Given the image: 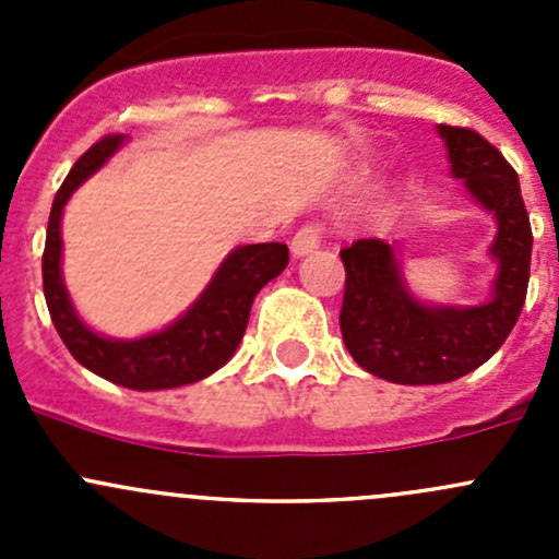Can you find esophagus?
<instances>
[{"label": "esophagus", "mask_w": 559, "mask_h": 559, "mask_svg": "<svg viewBox=\"0 0 559 559\" xmlns=\"http://www.w3.org/2000/svg\"><path fill=\"white\" fill-rule=\"evenodd\" d=\"M319 243H321V233H319V229H316V227H302L300 233H297L295 238H292V257H295V259L306 257V253L316 251V248H319Z\"/></svg>", "instance_id": "1"}]
</instances>
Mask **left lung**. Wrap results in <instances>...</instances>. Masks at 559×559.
Masks as SVG:
<instances>
[{
	"label": "left lung",
	"mask_w": 559,
	"mask_h": 559,
	"mask_svg": "<svg viewBox=\"0 0 559 559\" xmlns=\"http://www.w3.org/2000/svg\"><path fill=\"white\" fill-rule=\"evenodd\" d=\"M438 134L452 178L495 218L487 251L495 275L487 300L427 302L405 281L400 240L343 248V343L359 368L392 384H447L481 368L514 330L527 295L533 233L514 167L478 132L441 123Z\"/></svg>",
	"instance_id": "left-lung-1"
}]
</instances>
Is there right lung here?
Wrapping results in <instances>:
<instances>
[{"mask_svg": "<svg viewBox=\"0 0 559 559\" xmlns=\"http://www.w3.org/2000/svg\"><path fill=\"white\" fill-rule=\"evenodd\" d=\"M123 138H105L75 162L56 194L48 218L43 253V292L50 319L72 357L110 384L156 392L207 379L233 359L251 313L253 297L264 284L278 278L289 264V248L284 243L238 246L222 259L205 289L178 319L162 330L138 337H110L83 321L67 292L61 257V216L70 197L97 175L118 151Z\"/></svg>", "mask_w": 559, "mask_h": 559, "instance_id": "add662e5", "label": "right lung"}]
</instances>
